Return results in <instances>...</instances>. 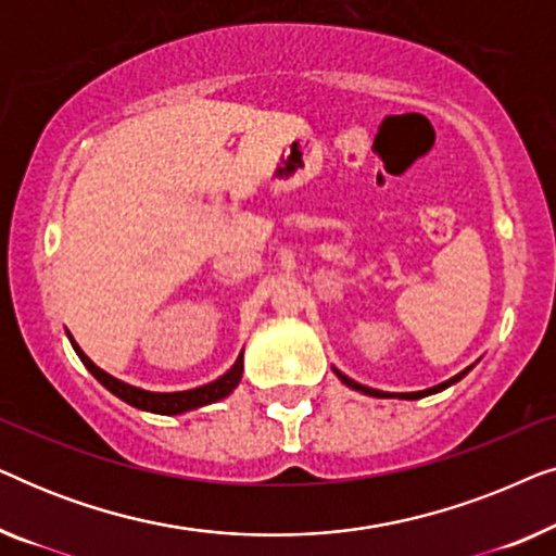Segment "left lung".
I'll list each match as a JSON object with an SVG mask.
<instances>
[{
	"mask_svg": "<svg viewBox=\"0 0 556 556\" xmlns=\"http://www.w3.org/2000/svg\"><path fill=\"white\" fill-rule=\"evenodd\" d=\"M470 369H473V364H470L468 369H463L460 375H455L453 379H447V382H443V384L430 387V390H422V392H402V394H397V397H402V400H420V397H428V394H435V392H440V390H445V387H451V384H455V382H460V379L466 377ZM333 371H337V377L341 379V382H344L346 387H352V390H356V392L369 394V397H394V394H390V392H379V390H371V387H364V384H359V382H354V379H349L346 375H341L339 369H333Z\"/></svg>",
	"mask_w": 556,
	"mask_h": 556,
	"instance_id": "8db88e82",
	"label": "left lung"
}]
</instances>
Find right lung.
<instances>
[{
  "label": "right lung",
  "mask_w": 556,
  "mask_h": 556,
  "mask_svg": "<svg viewBox=\"0 0 556 556\" xmlns=\"http://www.w3.org/2000/svg\"><path fill=\"white\" fill-rule=\"evenodd\" d=\"M71 344L75 349V354L80 356V362L86 364L90 375H93L98 382H101L105 390L116 394L128 405L139 407V409H147V413H156V415H179V413H187V409H197V407H204V405H212V402L223 400L230 394L235 387H238L240 377H242V354L238 356V362L232 364L230 371H225L223 377L215 379V382L204 384V387H197V390H187V392H147V390H139V387H131L126 382H121V379L111 377L109 371H103L101 367H96L93 362L88 359L86 354H83V349L75 344L73 337H71Z\"/></svg>",
  "instance_id": "add662e5"
}]
</instances>
